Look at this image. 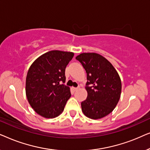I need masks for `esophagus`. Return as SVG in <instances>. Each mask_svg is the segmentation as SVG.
Segmentation results:
<instances>
[{
	"mask_svg": "<svg viewBox=\"0 0 150 150\" xmlns=\"http://www.w3.org/2000/svg\"><path fill=\"white\" fill-rule=\"evenodd\" d=\"M79 87H72V89H73L74 91H77L78 89H79Z\"/></svg>",
	"mask_w": 150,
	"mask_h": 150,
	"instance_id": "34e87169",
	"label": "esophagus"
}]
</instances>
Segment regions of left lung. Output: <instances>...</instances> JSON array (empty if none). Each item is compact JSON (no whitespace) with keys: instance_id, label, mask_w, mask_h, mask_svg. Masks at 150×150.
<instances>
[{"instance_id":"8db88e82","label":"left lung","mask_w":150,"mask_h":150,"mask_svg":"<svg viewBox=\"0 0 150 150\" xmlns=\"http://www.w3.org/2000/svg\"><path fill=\"white\" fill-rule=\"evenodd\" d=\"M76 59L87 73V98L81 102L83 113L93 120L108 115L115 108L122 92L117 71L107 59L97 53H82Z\"/></svg>"}]
</instances>
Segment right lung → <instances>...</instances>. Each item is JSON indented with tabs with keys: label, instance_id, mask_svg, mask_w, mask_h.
<instances>
[{
	"label": "right lung",
	"instance_id": "add662e5",
	"mask_svg": "<svg viewBox=\"0 0 150 150\" xmlns=\"http://www.w3.org/2000/svg\"><path fill=\"white\" fill-rule=\"evenodd\" d=\"M74 53L52 50L38 57L28 69L26 95L35 111L45 118H54L64 110L71 97L65 85V71Z\"/></svg>",
	"mask_w": 150,
	"mask_h": 150
}]
</instances>
